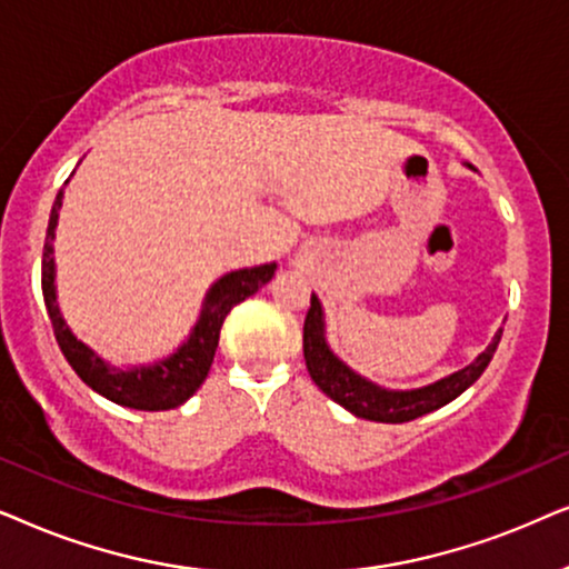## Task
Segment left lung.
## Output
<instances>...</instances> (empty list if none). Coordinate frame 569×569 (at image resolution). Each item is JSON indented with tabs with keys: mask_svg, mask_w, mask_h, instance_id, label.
I'll list each match as a JSON object with an SVG mask.
<instances>
[{
	"mask_svg": "<svg viewBox=\"0 0 569 569\" xmlns=\"http://www.w3.org/2000/svg\"><path fill=\"white\" fill-rule=\"evenodd\" d=\"M499 338H502V330H499L495 340L487 346V351L479 353V359L468 363V367L460 369V372L445 377V380L427 385V388L421 390H408V392L385 390V388H377V385H372L369 380H363V377H359L356 372H351V369H348L346 363L330 351L328 343H325L322 307L312 293L307 317H305V361H307L309 377H312L317 388H320L328 398L336 400V403L359 416V419L382 421V423H403L448 406L450 400H456L460 396V392L471 388V385L481 377L483 369L489 367L491 356L497 351Z\"/></svg>",
	"mask_w": 569,
	"mask_h": 569,
	"instance_id": "1",
	"label": "left lung"
}]
</instances>
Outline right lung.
Returning <instances> with one entry per match:
<instances>
[{
	"instance_id": "right-lung-1",
	"label": "right lung",
	"mask_w": 569,
	"mask_h": 569,
	"mask_svg": "<svg viewBox=\"0 0 569 569\" xmlns=\"http://www.w3.org/2000/svg\"><path fill=\"white\" fill-rule=\"evenodd\" d=\"M62 194L64 189H59L54 208H51L49 216L47 244H43L41 262V289L43 301H47V312L51 317V328H54V338L59 348H62L64 359L70 361L74 375H78L88 388H93L98 396L109 398L113 403L138 408V411H169V408L181 406L189 396H194V390L200 388L202 382H206L218 348V338H221L226 315H229L239 301H244L247 297L257 293V289H262V286L276 276V264L237 270L218 280L208 293L206 309H202L200 322L194 325V332L171 359L158 361L156 367L132 369V372L109 369L88 346H82L80 340L72 336L57 307L54 257H51L54 249H51V241H54Z\"/></svg>"
}]
</instances>
